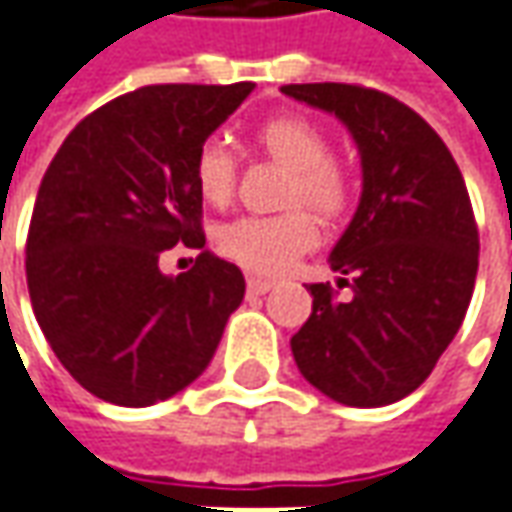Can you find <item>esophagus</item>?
<instances>
[{
  "label": "esophagus",
  "mask_w": 512,
  "mask_h": 512,
  "mask_svg": "<svg viewBox=\"0 0 512 512\" xmlns=\"http://www.w3.org/2000/svg\"><path fill=\"white\" fill-rule=\"evenodd\" d=\"M246 286H249V292H252V295H266L275 283L266 278H249L246 280Z\"/></svg>",
  "instance_id": "1"
}]
</instances>
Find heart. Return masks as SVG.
<instances>
[{"label":"heart","instance_id":"obj_1","mask_svg":"<svg viewBox=\"0 0 512 512\" xmlns=\"http://www.w3.org/2000/svg\"><path fill=\"white\" fill-rule=\"evenodd\" d=\"M255 145L278 166L289 168L283 203H306L321 217H335L346 209L352 180L338 160L329 157V140L318 125L298 114H278L257 125ZM194 186L209 206L232 200L234 163L229 148L209 140L194 154ZM318 240L315 220L303 209L240 217L217 232L220 252L255 275H280Z\"/></svg>","mask_w":512,"mask_h":512}]
</instances>
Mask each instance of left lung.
<instances>
[{
	"mask_svg": "<svg viewBox=\"0 0 512 512\" xmlns=\"http://www.w3.org/2000/svg\"><path fill=\"white\" fill-rule=\"evenodd\" d=\"M280 91L335 114L364 174L355 217L329 255L341 278L309 286L295 364L338 404H395L427 381L473 298L478 229L464 177L444 140L389 94L344 82Z\"/></svg>",
	"mask_w": 512,
	"mask_h": 512,
	"instance_id": "8db88e82",
	"label": "left lung"
}]
</instances>
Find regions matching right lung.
Wrapping results in <instances>:
<instances>
[{
    "instance_id": "obj_1",
    "label": "right lung",
    "mask_w": 512,
    "mask_h": 512,
    "mask_svg": "<svg viewBox=\"0 0 512 512\" xmlns=\"http://www.w3.org/2000/svg\"><path fill=\"white\" fill-rule=\"evenodd\" d=\"M252 88H137L88 114L42 177L25 249L34 315L59 364L108 404L189 387L243 300V272L203 249L191 166ZM180 242L201 255L163 276L159 257Z\"/></svg>"
}]
</instances>
